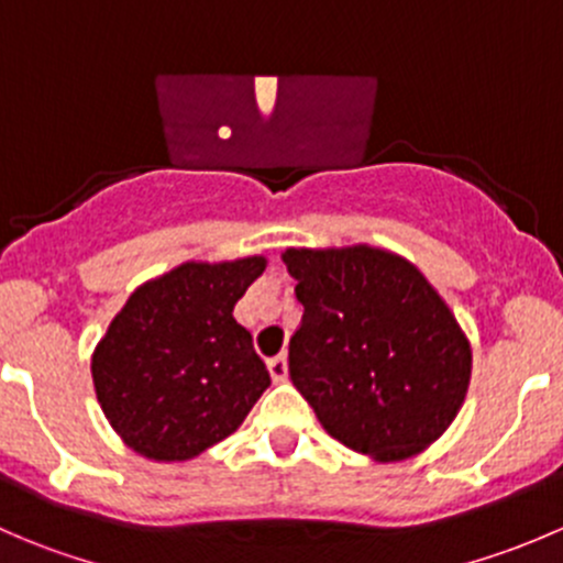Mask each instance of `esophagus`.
Listing matches in <instances>:
<instances>
[{
  "mask_svg": "<svg viewBox=\"0 0 563 563\" xmlns=\"http://www.w3.org/2000/svg\"><path fill=\"white\" fill-rule=\"evenodd\" d=\"M266 371H269L272 382H286L288 378V360L286 356H272V360H266Z\"/></svg>",
  "mask_w": 563,
  "mask_h": 563,
  "instance_id": "1",
  "label": "esophagus"
}]
</instances>
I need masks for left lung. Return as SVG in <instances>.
Wrapping results in <instances>:
<instances>
[{
	"label": "left lung",
	"mask_w": 563,
	"mask_h": 563,
	"mask_svg": "<svg viewBox=\"0 0 563 563\" xmlns=\"http://www.w3.org/2000/svg\"><path fill=\"white\" fill-rule=\"evenodd\" d=\"M283 261L305 308L288 373L323 430L382 463L428 450L471 378V345L444 299L378 247H291Z\"/></svg>",
	"instance_id": "left-lung-1"
}]
</instances>
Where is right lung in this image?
Returning <instances> with one entry per match:
<instances>
[{"label":"right lung","mask_w":563,"mask_h":563,"mask_svg":"<svg viewBox=\"0 0 563 563\" xmlns=\"http://www.w3.org/2000/svg\"><path fill=\"white\" fill-rule=\"evenodd\" d=\"M264 266L187 261L130 294L92 354L98 402L130 450L190 460L245 422L269 373L234 305Z\"/></svg>","instance_id":"right-lung-1"}]
</instances>
